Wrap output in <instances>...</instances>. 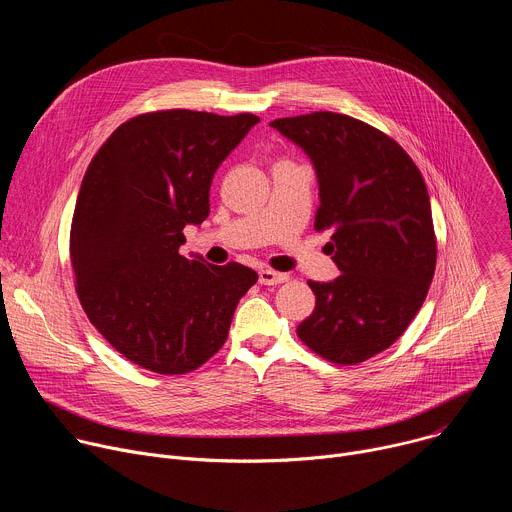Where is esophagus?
<instances>
[{
	"label": "esophagus",
	"mask_w": 512,
	"mask_h": 512,
	"mask_svg": "<svg viewBox=\"0 0 512 512\" xmlns=\"http://www.w3.org/2000/svg\"><path fill=\"white\" fill-rule=\"evenodd\" d=\"M289 275L287 273H279V271H273V269H259V283L261 285H277V283H283L287 281Z\"/></svg>",
	"instance_id": "esophagus-1"
}]
</instances>
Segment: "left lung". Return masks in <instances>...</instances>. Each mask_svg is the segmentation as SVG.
I'll list each match as a JSON object with an SVG mask.
<instances>
[{
	"label": "left lung",
	"instance_id": "left-lung-1",
	"mask_svg": "<svg viewBox=\"0 0 512 512\" xmlns=\"http://www.w3.org/2000/svg\"><path fill=\"white\" fill-rule=\"evenodd\" d=\"M269 125L314 164V229L332 233L342 273L308 281L316 308L298 336L330 362H364L407 330L433 279L437 245L423 176L395 139L348 115L316 111Z\"/></svg>",
	"mask_w": 512,
	"mask_h": 512
}]
</instances>
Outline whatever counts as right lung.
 Listing matches in <instances>:
<instances>
[{
	"label": "right lung",
	"mask_w": 512,
	"mask_h": 512,
	"mask_svg": "<svg viewBox=\"0 0 512 512\" xmlns=\"http://www.w3.org/2000/svg\"><path fill=\"white\" fill-rule=\"evenodd\" d=\"M257 123L251 113H143L119 125L87 168L70 227L77 294L91 324L141 369H198L221 350L257 281L241 263L180 253L184 227L210 212L216 168Z\"/></svg>",
	"instance_id": "1"
}]
</instances>
